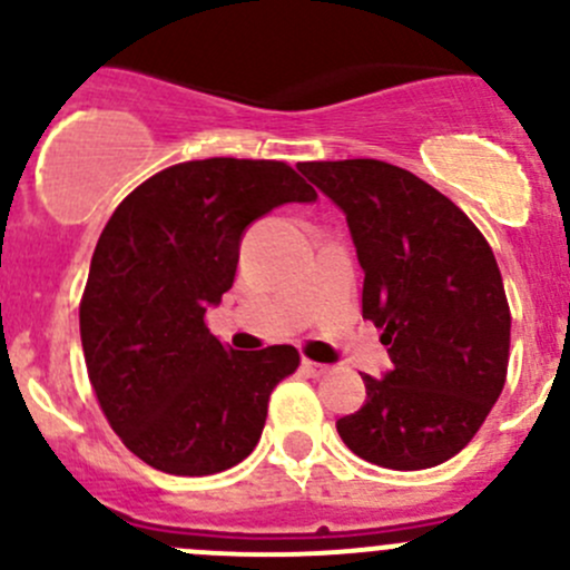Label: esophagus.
<instances>
[{
	"mask_svg": "<svg viewBox=\"0 0 570 570\" xmlns=\"http://www.w3.org/2000/svg\"><path fill=\"white\" fill-rule=\"evenodd\" d=\"M303 372H308V375H312V377H322L327 372V366L325 364H317V361L303 358Z\"/></svg>",
	"mask_w": 570,
	"mask_h": 570,
	"instance_id": "34e87169",
	"label": "esophagus"
}]
</instances>
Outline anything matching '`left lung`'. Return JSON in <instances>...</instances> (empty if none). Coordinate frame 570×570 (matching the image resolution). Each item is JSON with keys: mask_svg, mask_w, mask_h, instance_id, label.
<instances>
[{"mask_svg": "<svg viewBox=\"0 0 570 570\" xmlns=\"http://www.w3.org/2000/svg\"><path fill=\"white\" fill-rule=\"evenodd\" d=\"M347 215L364 267V320L394 370L364 375L366 402L338 419L344 444L396 471L439 465L469 444L508 381L510 306L480 228L446 195L381 159L301 163Z\"/></svg>", "mask_w": 570, "mask_h": 570, "instance_id": "1", "label": "left lung"}]
</instances>
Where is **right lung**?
<instances>
[{
    "mask_svg": "<svg viewBox=\"0 0 570 570\" xmlns=\"http://www.w3.org/2000/svg\"><path fill=\"white\" fill-rule=\"evenodd\" d=\"M317 189L286 163H178L131 189L107 220L79 303L85 364L109 428L142 463L178 476L250 455L273 389L301 366L292 344L232 350L206 306L232 289L256 217Z\"/></svg>",
    "mask_w": 570,
    "mask_h": 570,
    "instance_id": "1",
    "label": "right lung"
}]
</instances>
